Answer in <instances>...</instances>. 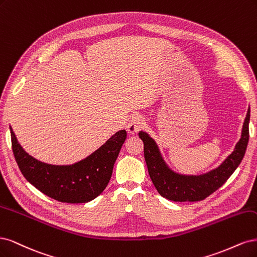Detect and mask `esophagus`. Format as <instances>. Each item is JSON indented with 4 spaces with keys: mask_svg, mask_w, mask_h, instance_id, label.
Returning <instances> with one entry per match:
<instances>
[{
    "mask_svg": "<svg viewBox=\"0 0 257 257\" xmlns=\"http://www.w3.org/2000/svg\"><path fill=\"white\" fill-rule=\"evenodd\" d=\"M145 125V120L142 116H140V115H136V116L132 117L130 119V121L128 122V126H127V130L129 134L131 135H135L139 130L142 129Z\"/></svg>",
    "mask_w": 257,
    "mask_h": 257,
    "instance_id": "1",
    "label": "esophagus"
}]
</instances>
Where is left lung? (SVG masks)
Masks as SVG:
<instances>
[{
  "label": "left lung",
  "instance_id": "left-lung-1",
  "mask_svg": "<svg viewBox=\"0 0 257 257\" xmlns=\"http://www.w3.org/2000/svg\"><path fill=\"white\" fill-rule=\"evenodd\" d=\"M250 107L242 126L241 138L234 152L226 157L218 168L201 175H185L174 172L164 161L156 141L145 131H140L139 137L144 143V157L148 173L157 191L170 201L196 202L202 201L218 190L235 172L241 162L249 142Z\"/></svg>",
  "mask_w": 257,
  "mask_h": 257
}]
</instances>
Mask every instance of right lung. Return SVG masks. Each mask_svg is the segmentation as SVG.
I'll return each mask as SVG.
<instances>
[{
  "instance_id": "obj_1",
  "label": "right lung",
  "mask_w": 257,
  "mask_h": 257,
  "mask_svg": "<svg viewBox=\"0 0 257 257\" xmlns=\"http://www.w3.org/2000/svg\"><path fill=\"white\" fill-rule=\"evenodd\" d=\"M10 129L15 159L23 176L49 197L70 204L87 203L101 194L127 139L126 130H119L86 158L68 165H55L29 155L19 144L13 128Z\"/></svg>"
}]
</instances>
